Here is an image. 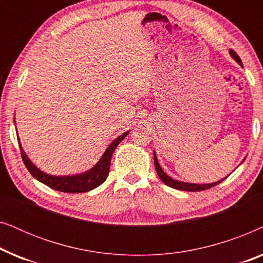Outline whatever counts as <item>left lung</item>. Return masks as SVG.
Returning a JSON list of instances; mask_svg holds the SVG:
<instances>
[{"label":"left lung","instance_id":"left-lung-1","mask_svg":"<svg viewBox=\"0 0 263 263\" xmlns=\"http://www.w3.org/2000/svg\"><path fill=\"white\" fill-rule=\"evenodd\" d=\"M230 53H231V56L235 59L237 62H238L240 66H242V61H240L239 56L237 55V53L233 51L231 49L230 50ZM154 166H156V170H157V174L159 176V178L163 181L165 184L171 186V188H175V189H178V190H184V192H201V190H206V189H210L212 186L219 184V183L224 181V179H221V181L219 182H215V183H211V184H193V183H184V182H179V181H175V179H172L171 177H168V176L165 174V172L161 170L159 163H158V159H157V156L156 153H154Z\"/></svg>","mask_w":263,"mask_h":263}]
</instances>
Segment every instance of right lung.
<instances>
[{"mask_svg": "<svg viewBox=\"0 0 263 263\" xmlns=\"http://www.w3.org/2000/svg\"><path fill=\"white\" fill-rule=\"evenodd\" d=\"M128 133L129 132L124 133V134L118 136L116 140H114V142L107 147V149L105 151V153H104L102 159L98 161V164H97L93 168H91L89 171L81 175L63 176V177H61V176L56 177V176L46 175L31 163V160L28 159L20 145L21 158H23L25 166L27 167V170L30 171V174L33 176L34 178H37L39 182L44 183V184L50 186V188L59 190V192H63V193H71V194L85 193V192H88V190L97 188V186L105 182L107 175H109L111 157H112L114 151L117 147L118 143H120L122 140L127 136Z\"/></svg>", "mask_w": 263, "mask_h": 263, "instance_id": "right-lung-1", "label": "right lung"}]
</instances>
